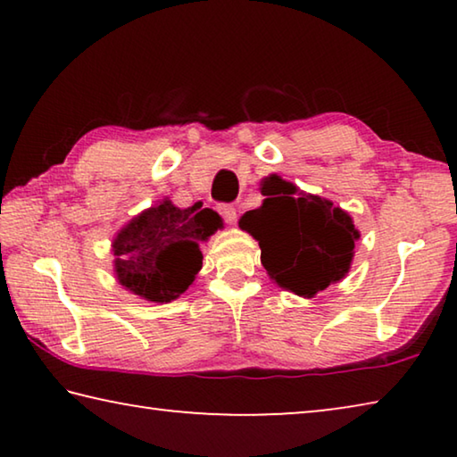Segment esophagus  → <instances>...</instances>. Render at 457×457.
Returning a JSON list of instances; mask_svg holds the SVG:
<instances>
[{"mask_svg": "<svg viewBox=\"0 0 457 457\" xmlns=\"http://www.w3.org/2000/svg\"><path fill=\"white\" fill-rule=\"evenodd\" d=\"M220 213L223 215V220H226V223H229V226H234L237 221V212L234 205H220Z\"/></svg>", "mask_w": 457, "mask_h": 457, "instance_id": "34e87169", "label": "esophagus"}]
</instances>
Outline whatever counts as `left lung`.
Listing matches in <instances>:
<instances>
[{"label": "left lung", "instance_id": "left-lung-1", "mask_svg": "<svg viewBox=\"0 0 457 457\" xmlns=\"http://www.w3.org/2000/svg\"><path fill=\"white\" fill-rule=\"evenodd\" d=\"M260 191L266 199L242 215L239 229L260 244L270 280L303 298L343 280L361 237L349 212L276 173L260 181Z\"/></svg>", "mask_w": 457, "mask_h": 457}]
</instances>
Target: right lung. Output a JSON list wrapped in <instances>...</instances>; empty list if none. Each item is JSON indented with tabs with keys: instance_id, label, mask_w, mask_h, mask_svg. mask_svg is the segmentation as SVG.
<instances>
[{
	"instance_id": "1",
	"label": "right lung",
	"mask_w": 457,
	"mask_h": 457,
	"mask_svg": "<svg viewBox=\"0 0 457 457\" xmlns=\"http://www.w3.org/2000/svg\"><path fill=\"white\" fill-rule=\"evenodd\" d=\"M223 228L213 210H179L165 197L127 221L112 237L114 278L135 296L154 304L177 300L204 264L201 242Z\"/></svg>"
}]
</instances>
